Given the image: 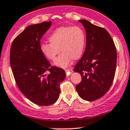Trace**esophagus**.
Here are the masks:
<instances>
[{"mask_svg": "<svg viewBox=\"0 0 130 130\" xmlns=\"http://www.w3.org/2000/svg\"><path fill=\"white\" fill-rule=\"evenodd\" d=\"M65 72H66L67 76H69V75H70L73 73V70L72 68H69V69L66 70H65Z\"/></svg>", "mask_w": 130, "mask_h": 130, "instance_id": "obj_1", "label": "esophagus"}]
</instances>
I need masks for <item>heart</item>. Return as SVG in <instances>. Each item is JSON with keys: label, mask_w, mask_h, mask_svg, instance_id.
<instances>
[{"label": "heart", "mask_w": 130, "mask_h": 130, "mask_svg": "<svg viewBox=\"0 0 130 130\" xmlns=\"http://www.w3.org/2000/svg\"><path fill=\"white\" fill-rule=\"evenodd\" d=\"M50 44L42 43L40 50L49 60L54 61L57 55L62 54L54 62V65L66 68L72 60L81 57L86 45V34L79 26H65L56 28L48 38Z\"/></svg>", "instance_id": "1"}]
</instances>
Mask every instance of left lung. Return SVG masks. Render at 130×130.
Instances as JSON below:
<instances>
[{"label":"left lung","mask_w":130,"mask_h":130,"mask_svg":"<svg viewBox=\"0 0 130 130\" xmlns=\"http://www.w3.org/2000/svg\"><path fill=\"white\" fill-rule=\"evenodd\" d=\"M78 21L86 31V42L85 52L74 68L82 78L76 89L81 99L94 101L103 96L112 85L116 70V48L104 28L86 20Z\"/></svg>","instance_id":"1"}]
</instances>
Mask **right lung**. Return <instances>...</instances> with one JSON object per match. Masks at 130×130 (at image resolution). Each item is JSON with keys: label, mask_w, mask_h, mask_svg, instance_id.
Wrapping results in <instances>:
<instances>
[{"label": "right lung", "mask_w": 130, "mask_h": 130, "mask_svg": "<svg viewBox=\"0 0 130 130\" xmlns=\"http://www.w3.org/2000/svg\"><path fill=\"white\" fill-rule=\"evenodd\" d=\"M51 21L28 26L13 41L10 61L14 78L21 92L37 105L47 106L59 98V84L65 78L62 68L51 67L40 50V40ZM49 71V75L45 73Z\"/></svg>", "instance_id": "obj_1"}]
</instances>
